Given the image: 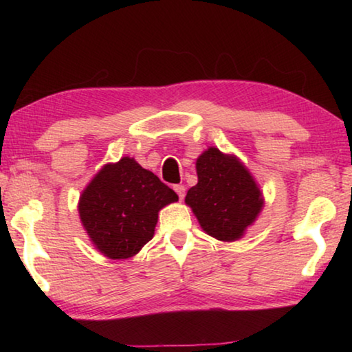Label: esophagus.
<instances>
[{"label":"esophagus","instance_id":"obj_1","mask_svg":"<svg viewBox=\"0 0 352 352\" xmlns=\"http://www.w3.org/2000/svg\"><path fill=\"white\" fill-rule=\"evenodd\" d=\"M174 190H175V192L178 194V197H180V200H183V199H184V190H186V189H184L183 184H175V186H174Z\"/></svg>","mask_w":352,"mask_h":352}]
</instances>
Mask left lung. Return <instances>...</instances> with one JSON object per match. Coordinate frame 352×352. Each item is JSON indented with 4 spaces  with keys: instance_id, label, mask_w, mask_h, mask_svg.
Segmentation results:
<instances>
[{
    "instance_id": "8db88e82",
    "label": "left lung",
    "mask_w": 352,
    "mask_h": 352,
    "mask_svg": "<svg viewBox=\"0 0 352 352\" xmlns=\"http://www.w3.org/2000/svg\"><path fill=\"white\" fill-rule=\"evenodd\" d=\"M199 183L184 199L201 230L222 242L239 241L264 208L252 172L233 153L208 147L195 162Z\"/></svg>"
}]
</instances>
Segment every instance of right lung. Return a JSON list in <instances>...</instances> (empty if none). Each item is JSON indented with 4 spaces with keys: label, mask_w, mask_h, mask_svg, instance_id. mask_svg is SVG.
<instances>
[{
    "label": "right lung",
    "mask_w": 352,
    "mask_h": 352,
    "mask_svg": "<svg viewBox=\"0 0 352 352\" xmlns=\"http://www.w3.org/2000/svg\"><path fill=\"white\" fill-rule=\"evenodd\" d=\"M178 195L135 158L104 164L82 190L77 211L98 252L129 259L152 239L158 212Z\"/></svg>",
    "instance_id": "1"
}]
</instances>
